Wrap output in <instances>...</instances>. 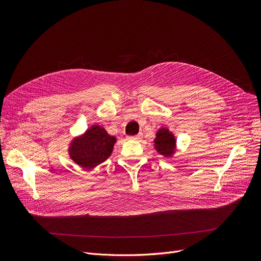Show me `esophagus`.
<instances>
[{
  "label": "esophagus",
  "instance_id": "esophagus-1",
  "mask_svg": "<svg viewBox=\"0 0 261 261\" xmlns=\"http://www.w3.org/2000/svg\"><path fill=\"white\" fill-rule=\"evenodd\" d=\"M130 140H133V141H140L142 139V134L139 133L138 135H133V136H129Z\"/></svg>",
  "mask_w": 261,
  "mask_h": 261
}]
</instances>
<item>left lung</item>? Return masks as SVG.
<instances>
[{
    "label": "left lung",
    "instance_id": "8db88e82",
    "mask_svg": "<svg viewBox=\"0 0 261 261\" xmlns=\"http://www.w3.org/2000/svg\"><path fill=\"white\" fill-rule=\"evenodd\" d=\"M174 138L173 135L167 129H161L156 134V139L154 141L155 148L158 151L164 155L169 156L172 154L174 149Z\"/></svg>",
    "mask_w": 261,
    "mask_h": 261
}]
</instances>
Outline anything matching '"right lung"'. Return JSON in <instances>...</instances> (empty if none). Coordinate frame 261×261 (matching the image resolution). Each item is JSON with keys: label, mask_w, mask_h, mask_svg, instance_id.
<instances>
[{"label": "right lung", "mask_w": 261, "mask_h": 261, "mask_svg": "<svg viewBox=\"0 0 261 261\" xmlns=\"http://www.w3.org/2000/svg\"><path fill=\"white\" fill-rule=\"evenodd\" d=\"M114 143V136H110L100 126H93L81 139L73 143L71 158L82 167H95L111 154Z\"/></svg>", "instance_id": "right-lung-1"}]
</instances>
